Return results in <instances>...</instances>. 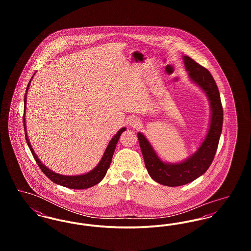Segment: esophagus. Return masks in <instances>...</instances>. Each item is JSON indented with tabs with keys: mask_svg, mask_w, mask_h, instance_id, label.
I'll list each match as a JSON object with an SVG mask.
<instances>
[{
	"mask_svg": "<svg viewBox=\"0 0 251 251\" xmlns=\"http://www.w3.org/2000/svg\"><path fill=\"white\" fill-rule=\"evenodd\" d=\"M129 124H130V126H131V127L136 128V127L139 126L140 121H139V120H138L137 118H132V119H131L130 121H129Z\"/></svg>",
	"mask_w": 251,
	"mask_h": 251,
	"instance_id": "obj_1",
	"label": "esophagus"
}]
</instances>
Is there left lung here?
I'll use <instances>...</instances> for the list:
<instances>
[{"label":"left lung","instance_id":"1","mask_svg":"<svg viewBox=\"0 0 251 251\" xmlns=\"http://www.w3.org/2000/svg\"><path fill=\"white\" fill-rule=\"evenodd\" d=\"M182 59L190 80L202 90L210 101V124L202 143L190 157L172 164L162 161L143 133L137 132L145 166L150 176L158 183L171 187L189 183L206 172L215 158L223 125L220 94L212 74L189 56L184 55Z\"/></svg>","mask_w":251,"mask_h":251}]
</instances>
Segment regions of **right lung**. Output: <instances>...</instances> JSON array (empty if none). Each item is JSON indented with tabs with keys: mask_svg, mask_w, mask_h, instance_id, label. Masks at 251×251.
Here are the masks:
<instances>
[{
	"mask_svg": "<svg viewBox=\"0 0 251 251\" xmlns=\"http://www.w3.org/2000/svg\"><path fill=\"white\" fill-rule=\"evenodd\" d=\"M33 77L31 78L29 84L27 85L26 93L24 95V125L26 142H27V145H28L32 154L34 156V158H35L38 167H40L42 172L51 181H53L56 184L65 186L67 188H71V189H85V188H89L91 186H94L96 184H98L101 179L104 178V176L106 175V172H107L108 168L110 167V164H111V161H112V158H113V154H114L115 150H116V146H117V144L119 142V139H120L121 133L123 131H126V128L125 127L121 128L120 131L115 134V136L111 139V141L108 144L107 148H106L103 155L101 157L100 163L91 171H89V172H87L85 174H83V175H76V176L61 175V174L53 172L52 170H50L46 166H44L41 163V161L37 158V156H36L34 150H33V148H32V146H31V144H30V141L28 139V135H27V131H26V124H25V109H26V100H27V95L26 94H27L29 85L31 84V81H32Z\"/></svg>",
	"mask_w": 251,
	"mask_h": 251,
	"instance_id": "right-lung-1",
	"label": "right lung"
}]
</instances>
